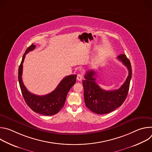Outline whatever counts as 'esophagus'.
Here are the masks:
<instances>
[{
    "mask_svg": "<svg viewBox=\"0 0 152 152\" xmlns=\"http://www.w3.org/2000/svg\"><path fill=\"white\" fill-rule=\"evenodd\" d=\"M82 77H83V76H82V75L81 73L77 74V80H79V81L81 80L82 79Z\"/></svg>",
    "mask_w": 152,
    "mask_h": 152,
    "instance_id": "34e87169",
    "label": "esophagus"
}]
</instances>
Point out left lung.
I'll return each mask as SVG.
<instances>
[{
  "label": "left lung",
  "mask_w": 152,
  "mask_h": 152,
  "mask_svg": "<svg viewBox=\"0 0 152 152\" xmlns=\"http://www.w3.org/2000/svg\"><path fill=\"white\" fill-rule=\"evenodd\" d=\"M117 59L127 67L129 74L124 83L117 90L106 91L101 88L96 82V72L94 70L86 72L82 80L83 95L86 106L97 114H105L114 111L126 100L132 77L131 64L126 55L121 54Z\"/></svg>",
  "instance_id": "obj_1"
}]
</instances>
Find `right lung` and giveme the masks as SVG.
Here are the masks:
<instances>
[{
  "instance_id": "obj_1",
  "label": "right lung",
  "mask_w": 152,
  "mask_h": 152,
  "mask_svg": "<svg viewBox=\"0 0 152 152\" xmlns=\"http://www.w3.org/2000/svg\"><path fill=\"white\" fill-rule=\"evenodd\" d=\"M35 48V46L32 44L28 48L23 56L18 68V78L20 87L26 104L33 111L44 115H53L57 114L64 106L69 90L76 82L77 75H72L65 77L54 91L45 96H38L31 93L24 85L21 76L25 55Z\"/></svg>"
}]
</instances>
